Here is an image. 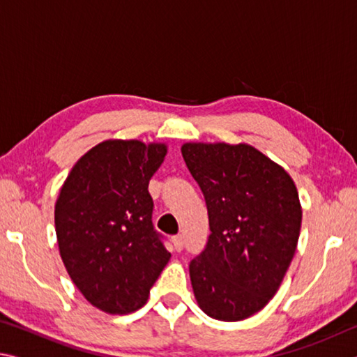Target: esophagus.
Masks as SVG:
<instances>
[{"instance_id": "1", "label": "esophagus", "mask_w": 357, "mask_h": 357, "mask_svg": "<svg viewBox=\"0 0 357 357\" xmlns=\"http://www.w3.org/2000/svg\"><path fill=\"white\" fill-rule=\"evenodd\" d=\"M172 241H173L174 249H176L178 252L183 250V247H184V236H183V234H176V236H173Z\"/></svg>"}]
</instances>
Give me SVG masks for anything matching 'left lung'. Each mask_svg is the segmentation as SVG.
I'll return each mask as SVG.
<instances>
[{"instance_id":"1","label":"left lung","mask_w":357,"mask_h":357,"mask_svg":"<svg viewBox=\"0 0 357 357\" xmlns=\"http://www.w3.org/2000/svg\"><path fill=\"white\" fill-rule=\"evenodd\" d=\"M208 206V243L189 264L200 309L220 321L255 315L277 293L298 245L302 209L289 174L249 144L185 143Z\"/></svg>"}]
</instances>
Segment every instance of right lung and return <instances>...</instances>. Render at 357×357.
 Wrapping results in <instances>:
<instances>
[{"label": "right lung", "mask_w": 357, "mask_h": 357, "mask_svg": "<svg viewBox=\"0 0 357 357\" xmlns=\"http://www.w3.org/2000/svg\"><path fill=\"white\" fill-rule=\"evenodd\" d=\"M164 143L107 140L72 168L55 204L59 253L72 282L94 307L124 315L146 304L170 259L153 225L148 184Z\"/></svg>", "instance_id": "1"}]
</instances>
